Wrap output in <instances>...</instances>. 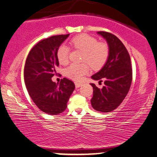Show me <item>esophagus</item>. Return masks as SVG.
Returning a JSON list of instances; mask_svg holds the SVG:
<instances>
[{"instance_id":"obj_1","label":"esophagus","mask_w":157,"mask_h":157,"mask_svg":"<svg viewBox=\"0 0 157 157\" xmlns=\"http://www.w3.org/2000/svg\"><path fill=\"white\" fill-rule=\"evenodd\" d=\"M82 86V84L80 83V82H75V87H76V88H80V87Z\"/></svg>"}]
</instances>
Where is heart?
Returning <instances> with one entry per match:
<instances>
[{"label": "heart", "mask_w": 157, "mask_h": 157, "mask_svg": "<svg viewBox=\"0 0 157 157\" xmlns=\"http://www.w3.org/2000/svg\"><path fill=\"white\" fill-rule=\"evenodd\" d=\"M71 47L84 52L81 64L72 63L65 69L66 76L75 81H81L84 75L89 72L90 65L94 69H101L107 63L109 56V48L105 42H99L97 38L88 34H82L74 37L70 41ZM57 58L62 65L69 63L70 49L65 44L58 48ZM87 63H86V62Z\"/></svg>", "instance_id": "obj_1"}]
</instances>
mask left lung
Listing matches in <instances>:
<instances>
[{
	"label": "left lung",
	"instance_id": "obj_1",
	"mask_svg": "<svg viewBox=\"0 0 157 157\" xmlns=\"http://www.w3.org/2000/svg\"><path fill=\"white\" fill-rule=\"evenodd\" d=\"M98 33L108 43L109 56L102 69L91 77L101 82L104 81L105 86L99 88L90 84L94 90L90 102L96 110L108 113L119 106L127 95L132 80V68L129 52L118 37L106 31Z\"/></svg>",
	"mask_w": 157,
	"mask_h": 157
}]
</instances>
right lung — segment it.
Instances as JSON below:
<instances>
[{"mask_svg":"<svg viewBox=\"0 0 157 157\" xmlns=\"http://www.w3.org/2000/svg\"><path fill=\"white\" fill-rule=\"evenodd\" d=\"M69 34H61L42 39L28 55L24 68V79L30 97L44 113L58 115L65 110L75 86L69 79H61L59 86L52 82L59 63L58 48Z\"/></svg>","mask_w":157,"mask_h":157,"instance_id":"obj_1","label":"right lung"}]
</instances>
